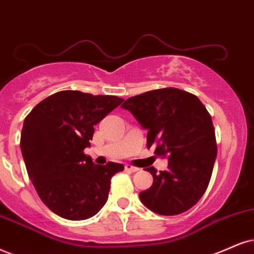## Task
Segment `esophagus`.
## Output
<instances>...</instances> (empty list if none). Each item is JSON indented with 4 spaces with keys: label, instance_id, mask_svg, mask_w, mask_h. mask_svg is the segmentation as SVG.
Wrapping results in <instances>:
<instances>
[{
    "label": "esophagus",
    "instance_id": "1",
    "mask_svg": "<svg viewBox=\"0 0 254 254\" xmlns=\"http://www.w3.org/2000/svg\"><path fill=\"white\" fill-rule=\"evenodd\" d=\"M125 168H126V171H128V172H132V173H134V172H137L139 171V168L137 167H135V166H132V165H126L125 166Z\"/></svg>",
    "mask_w": 254,
    "mask_h": 254
}]
</instances>
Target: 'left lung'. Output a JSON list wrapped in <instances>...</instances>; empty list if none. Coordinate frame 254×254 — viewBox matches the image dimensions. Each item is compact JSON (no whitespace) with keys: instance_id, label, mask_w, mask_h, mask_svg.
Returning a JSON list of instances; mask_svg holds the SVG:
<instances>
[{"instance_id":"obj_1","label":"left lung","mask_w":254,"mask_h":254,"mask_svg":"<svg viewBox=\"0 0 254 254\" xmlns=\"http://www.w3.org/2000/svg\"><path fill=\"white\" fill-rule=\"evenodd\" d=\"M147 132V148L168 158L167 170L153 175V185L140 192L141 202L161 215L189 211L207 190L217 158L212 118L195 95L161 88L132 96L122 103Z\"/></svg>"}]
</instances>
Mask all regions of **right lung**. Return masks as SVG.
Returning <instances> with one entry per match:
<instances>
[{"label":"right lung","mask_w":254,"mask_h":254,"mask_svg":"<svg viewBox=\"0 0 254 254\" xmlns=\"http://www.w3.org/2000/svg\"><path fill=\"white\" fill-rule=\"evenodd\" d=\"M124 99L62 90L37 103L24 119L21 152L37 194L45 205L68 220L92 218L103 207L111 179L124 165L101 166L83 153L94 126Z\"/></svg>","instance_id":"obj_1"}]
</instances>
